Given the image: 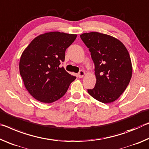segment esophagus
<instances>
[{
    "mask_svg": "<svg viewBox=\"0 0 149 149\" xmlns=\"http://www.w3.org/2000/svg\"><path fill=\"white\" fill-rule=\"evenodd\" d=\"M85 74H86V73H85L84 70H80V72L79 73H78V77H79V78H82L84 76Z\"/></svg>",
    "mask_w": 149,
    "mask_h": 149,
    "instance_id": "34e87169",
    "label": "esophagus"
}]
</instances>
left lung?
Listing matches in <instances>:
<instances>
[{
    "mask_svg": "<svg viewBox=\"0 0 149 149\" xmlns=\"http://www.w3.org/2000/svg\"><path fill=\"white\" fill-rule=\"evenodd\" d=\"M80 38L91 52L96 82L88 92L97 101L108 104L125 91L132 76L127 49L118 39L99 32L84 33Z\"/></svg>",
    "mask_w": 149,
    "mask_h": 149,
    "instance_id": "8db88e82",
    "label": "left lung"
}]
</instances>
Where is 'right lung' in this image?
Returning <instances> with one entry per match:
<instances>
[{
	"label": "right lung",
	"instance_id": "right-lung-1",
	"mask_svg": "<svg viewBox=\"0 0 149 149\" xmlns=\"http://www.w3.org/2000/svg\"><path fill=\"white\" fill-rule=\"evenodd\" d=\"M77 36L58 31L45 33L33 39L24 51L19 74L27 91L37 100L48 104L57 100L76 79L60 65Z\"/></svg>",
	"mask_w": 149,
	"mask_h": 149
}]
</instances>
